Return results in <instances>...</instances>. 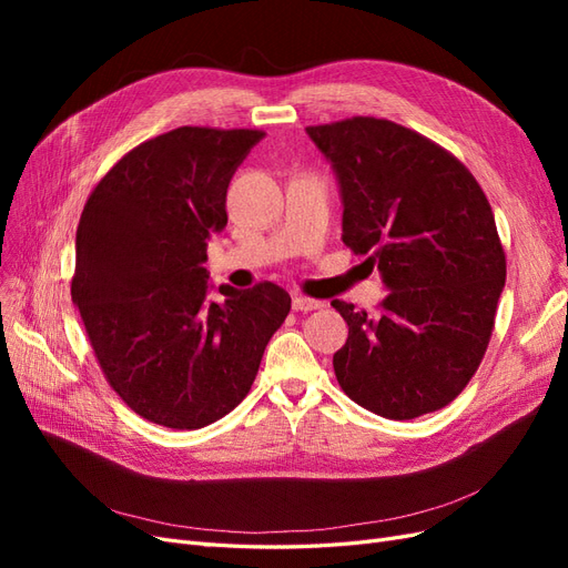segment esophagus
Segmentation results:
<instances>
[{
  "label": "esophagus",
  "instance_id": "esophagus-1",
  "mask_svg": "<svg viewBox=\"0 0 568 568\" xmlns=\"http://www.w3.org/2000/svg\"><path fill=\"white\" fill-rule=\"evenodd\" d=\"M291 305H294L296 313H311V311H320V307H322L324 303H322V301H315V298L294 296V301H291Z\"/></svg>",
  "mask_w": 568,
  "mask_h": 568
}]
</instances>
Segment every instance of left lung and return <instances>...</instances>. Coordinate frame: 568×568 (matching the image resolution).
<instances>
[{
  "mask_svg": "<svg viewBox=\"0 0 568 568\" xmlns=\"http://www.w3.org/2000/svg\"><path fill=\"white\" fill-rule=\"evenodd\" d=\"M305 132L336 175L343 244L369 255L388 288L376 317L332 301L348 324L336 379L386 419L436 412L478 369L505 288L484 189L453 153L390 120L357 115Z\"/></svg>",
  "mask_w": 568,
  "mask_h": 568,
  "instance_id": "1",
  "label": "left lung"
}]
</instances>
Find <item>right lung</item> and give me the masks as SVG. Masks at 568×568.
Returning <instances> with one entry per match:
<instances>
[{"instance_id":"right-lung-1","label":"right lung","mask_w":568,"mask_h":568,"mask_svg":"<svg viewBox=\"0 0 568 568\" xmlns=\"http://www.w3.org/2000/svg\"><path fill=\"white\" fill-rule=\"evenodd\" d=\"M261 130L178 128L132 149L90 194L75 234L73 303L111 388L136 415L203 428L246 398L291 311L272 282L211 301V234Z\"/></svg>"}]
</instances>
